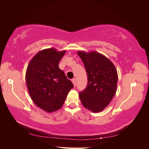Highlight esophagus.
Listing matches in <instances>:
<instances>
[{
  "mask_svg": "<svg viewBox=\"0 0 149 149\" xmlns=\"http://www.w3.org/2000/svg\"><path fill=\"white\" fill-rule=\"evenodd\" d=\"M72 83H73L74 86H76V78H73V79H72Z\"/></svg>",
  "mask_w": 149,
  "mask_h": 149,
  "instance_id": "obj_1",
  "label": "esophagus"
}]
</instances>
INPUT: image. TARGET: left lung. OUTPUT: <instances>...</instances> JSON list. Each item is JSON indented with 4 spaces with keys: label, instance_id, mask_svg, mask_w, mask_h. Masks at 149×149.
Here are the masks:
<instances>
[{
    "label": "left lung",
    "instance_id": "8db88e82",
    "mask_svg": "<svg viewBox=\"0 0 149 149\" xmlns=\"http://www.w3.org/2000/svg\"><path fill=\"white\" fill-rule=\"evenodd\" d=\"M88 74V85L79 93L83 106L93 112L104 110L111 102L117 90L118 72L112 61L102 54L78 51Z\"/></svg>",
    "mask_w": 149,
    "mask_h": 149
}]
</instances>
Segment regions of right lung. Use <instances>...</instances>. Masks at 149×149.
<instances>
[{
	"mask_svg": "<svg viewBox=\"0 0 149 149\" xmlns=\"http://www.w3.org/2000/svg\"><path fill=\"white\" fill-rule=\"evenodd\" d=\"M66 50L47 48L38 52L28 65L26 83L35 105L47 112H55L63 105L74 87L58 64Z\"/></svg>",
	"mask_w": 149,
	"mask_h": 149,
	"instance_id": "right-lung-1",
	"label": "right lung"
}]
</instances>
